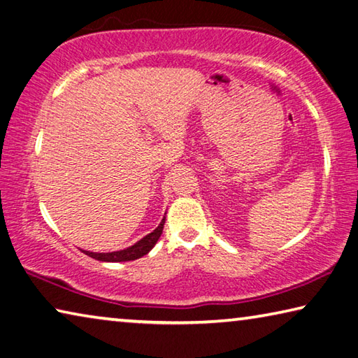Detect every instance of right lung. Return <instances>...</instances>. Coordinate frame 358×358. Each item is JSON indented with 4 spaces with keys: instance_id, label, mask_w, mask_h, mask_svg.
<instances>
[{
    "instance_id": "1",
    "label": "right lung",
    "mask_w": 358,
    "mask_h": 358,
    "mask_svg": "<svg viewBox=\"0 0 358 358\" xmlns=\"http://www.w3.org/2000/svg\"><path fill=\"white\" fill-rule=\"evenodd\" d=\"M163 224H165V217L160 222L159 227H157L152 233H149L148 236H144L143 239L138 241L134 245H130L124 250H117V252H110V253H94V252H87V250H81L85 255L91 256V258L97 259V261H103V262H125V261H135L141 256L148 255L150 250L154 248L157 241L160 239L162 231H163Z\"/></svg>"
}]
</instances>
